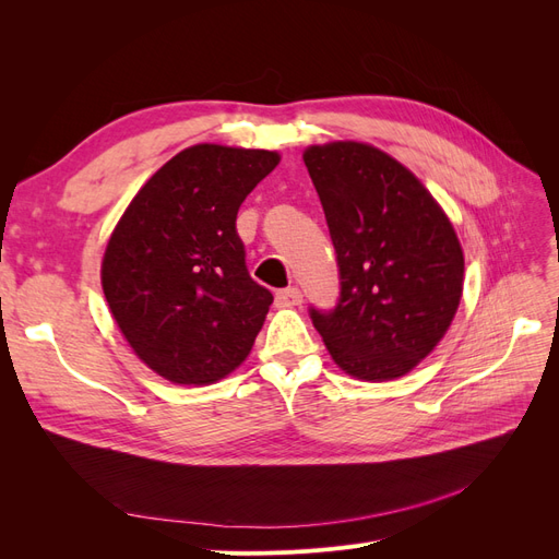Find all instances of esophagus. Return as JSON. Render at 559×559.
<instances>
[{
    "label": "esophagus",
    "mask_w": 559,
    "mask_h": 559,
    "mask_svg": "<svg viewBox=\"0 0 559 559\" xmlns=\"http://www.w3.org/2000/svg\"><path fill=\"white\" fill-rule=\"evenodd\" d=\"M300 300H302V294H300L298 286H286V289H280V292L275 294V302H277L280 308L300 306Z\"/></svg>",
    "instance_id": "34e87169"
}]
</instances>
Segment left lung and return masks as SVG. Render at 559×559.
<instances>
[{
    "instance_id": "1",
    "label": "left lung",
    "mask_w": 559,
    "mask_h": 559,
    "mask_svg": "<svg viewBox=\"0 0 559 559\" xmlns=\"http://www.w3.org/2000/svg\"><path fill=\"white\" fill-rule=\"evenodd\" d=\"M326 214L341 296L310 306L333 361L359 380L408 373L460 308L464 253L445 212L405 167L359 142L302 156Z\"/></svg>"
}]
</instances>
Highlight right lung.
<instances>
[{
  "label": "right lung",
  "mask_w": 559,
  "mask_h": 559,
  "mask_svg": "<svg viewBox=\"0 0 559 559\" xmlns=\"http://www.w3.org/2000/svg\"><path fill=\"white\" fill-rule=\"evenodd\" d=\"M277 163L263 148H183L111 233L103 261L109 310L158 376L210 384L247 359L273 294L251 280L235 218Z\"/></svg>",
  "instance_id": "add662e5"
}]
</instances>
